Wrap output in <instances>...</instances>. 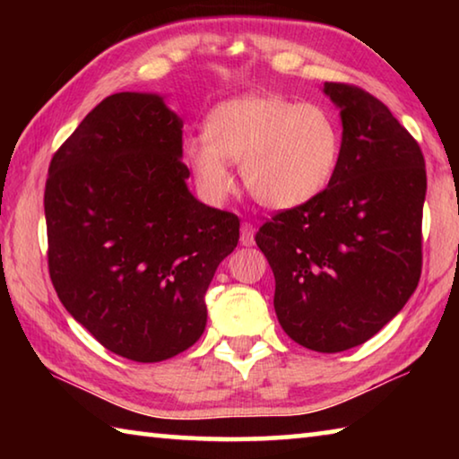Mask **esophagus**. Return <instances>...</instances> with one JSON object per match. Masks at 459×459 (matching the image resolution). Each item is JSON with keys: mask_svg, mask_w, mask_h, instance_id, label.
<instances>
[{"mask_svg": "<svg viewBox=\"0 0 459 459\" xmlns=\"http://www.w3.org/2000/svg\"><path fill=\"white\" fill-rule=\"evenodd\" d=\"M255 243V227L251 222L240 224V245L251 247Z\"/></svg>", "mask_w": 459, "mask_h": 459, "instance_id": "1", "label": "esophagus"}]
</instances>
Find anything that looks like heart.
I'll return each instance as SVG.
<instances>
[{
  "label": "heart",
  "instance_id": "1",
  "mask_svg": "<svg viewBox=\"0 0 459 459\" xmlns=\"http://www.w3.org/2000/svg\"><path fill=\"white\" fill-rule=\"evenodd\" d=\"M340 150L342 134L328 108L281 95L227 100L208 117L206 137L186 143L206 196H227L229 161H235L245 190L269 211H293L320 196L336 172Z\"/></svg>",
  "mask_w": 459,
  "mask_h": 459
}]
</instances>
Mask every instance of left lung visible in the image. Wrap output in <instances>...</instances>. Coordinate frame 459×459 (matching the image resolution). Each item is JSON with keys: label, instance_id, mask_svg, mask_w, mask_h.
I'll use <instances>...</instances> for the list:
<instances>
[{"label": "left lung", "instance_id": "left-lung-1", "mask_svg": "<svg viewBox=\"0 0 459 459\" xmlns=\"http://www.w3.org/2000/svg\"><path fill=\"white\" fill-rule=\"evenodd\" d=\"M342 150L320 196L277 212L255 240L275 275L287 336L316 352L364 344L397 316L421 277L425 160L370 92L325 82Z\"/></svg>", "mask_w": 459, "mask_h": 459}]
</instances>
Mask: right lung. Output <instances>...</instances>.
<instances>
[{"instance_id":"add662e5","label":"right lung","mask_w":459,"mask_h":459,"mask_svg":"<svg viewBox=\"0 0 459 459\" xmlns=\"http://www.w3.org/2000/svg\"><path fill=\"white\" fill-rule=\"evenodd\" d=\"M182 119L152 92H115L52 155L48 271L62 306L107 351L180 354L206 328L204 295L238 243V216L186 180Z\"/></svg>"}]
</instances>
